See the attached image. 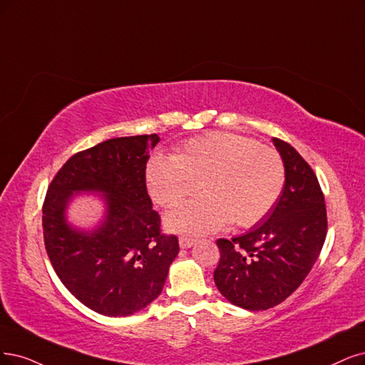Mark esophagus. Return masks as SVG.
<instances>
[{"label":"esophagus","mask_w":365,"mask_h":365,"mask_svg":"<svg viewBox=\"0 0 365 365\" xmlns=\"http://www.w3.org/2000/svg\"><path fill=\"white\" fill-rule=\"evenodd\" d=\"M195 244V237H190V236H180L179 239V245L180 248L186 250V248H191Z\"/></svg>","instance_id":"1"}]
</instances>
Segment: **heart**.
<instances>
[{"mask_svg":"<svg viewBox=\"0 0 365 365\" xmlns=\"http://www.w3.org/2000/svg\"><path fill=\"white\" fill-rule=\"evenodd\" d=\"M145 182L162 207L201 197L167 217V227L185 235L212 233L228 221L251 227L272 209L284 183V164L275 148L228 132H210L185 141L174 156L148 160Z\"/></svg>","mask_w":365,"mask_h":365,"instance_id":"obj_1","label":"heart"}]
</instances>
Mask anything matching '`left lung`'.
I'll list each match as a JSON object with an SVG mask.
<instances>
[{"label": "left lung", "mask_w": 365, "mask_h": 365, "mask_svg": "<svg viewBox=\"0 0 365 365\" xmlns=\"http://www.w3.org/2000/svg\"><path fill=\"white\" fill-rule=\"evenodd\" d=\"M272 141L286 171L281 195L263 224L217 240L221 259L215 284L227 301L251 312L281 304L302 284L328 230L325 197L313 168L289 143Z\"/></svg>", "instance_id": "obj_1"}]
</instances>
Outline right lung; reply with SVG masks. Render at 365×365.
Wrapping results in <instances>:
<instances>
[{
    "label": "right lung",
    "mask_w": 365,
    "mask_h": 365,
    "mask_svg": "<svg viewBox=\"0 0 365 365\" xmlns=\"http://www.w3.org/2000/svg\"><path fill=\"white\" fill-rule=\"evenodd\" d=\"M153 135L106 140L78 152L52 179L43 203V239L53 271L64 287L93 312L110 317L140 312L162 292L179 254L174 235L160 233L145 186ZM73 192H101L107 203L93 232L66 224Z\"/></svg>",
    "instance_id": "1"
}]
</instances>
